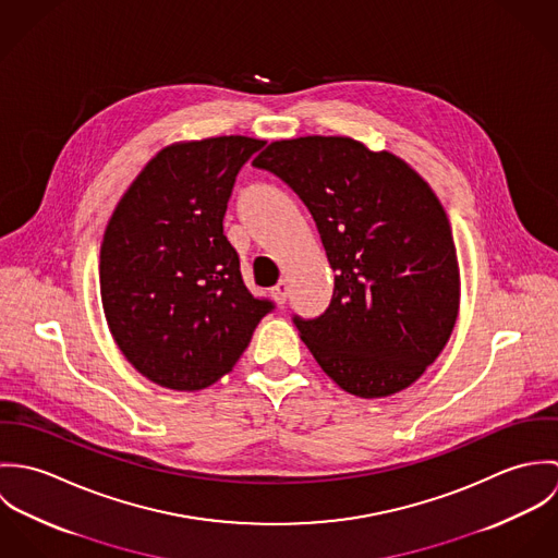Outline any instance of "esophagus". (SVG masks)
Instances as JSON below:
<instances>
[{"instance_id": "esophagus-1", "label": "esophagus", "mask_w": 558, "mask_h": 558, "mask_svg": "<svg viewBox=\"0 0 558 558\" xmlns=\"http://www.w3.org/2000/svg\"><path fill=\"white\" fill-rule=\"evenodd\" d=\"M288 292H290V286H288V281L283 279V281H279L275 288H272V299L277 301V305H283L286 301H288Z\"/></svg>"}]
</instances>
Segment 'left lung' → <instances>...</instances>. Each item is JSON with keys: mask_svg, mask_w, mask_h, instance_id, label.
Listing matches in <instances>:
<instances>
[{"mask_svg": "<svg viewBox=\"0 0 558 558\" xmlns=\"http://www.w3.org/2000/svg\"><path fill=\"white\" fill-rule=\"evenodd\" d=\"M253 165L305 202L335 270L328 310L294 318L324 374L356 398L408 389L460 312L453 232L432 186L393 153L341 135L272 142Z\"/></svg>", "mask_w": 558, "mask_h": 558, "instance_id": "obj_1", "label": "left lung"}]
</instances>
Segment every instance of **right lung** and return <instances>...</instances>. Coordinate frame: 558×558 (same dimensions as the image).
<instances>
[{
  "mask_svg": "<svg viewBox=\"0 0 558 558\" xmlns=\"http://www.w3.org/2000/svg\"><path fill=\"white\" fill-rule=\"evenodd\" d=\"M262 146L244 135L171 144L107 223L98 266L107 326L126 361L159 387L215 385L272 310L244 288L223 234L240 167Z\"/></svg>",
  "mask_w": 558,
  "mask_h": 558,
  "instance_id": "1",
  "label": "right lung"
}]
</instances>
